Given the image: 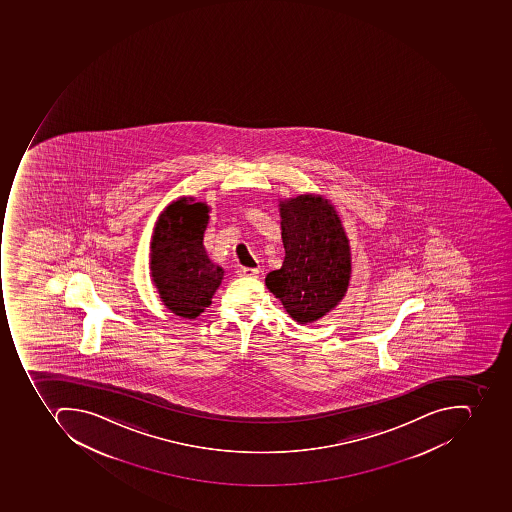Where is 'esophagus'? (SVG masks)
Here are the masks:
<instances>
[{
	"instance_id": "34e87169",
	"label": "esophagus",
	"mask_w": 512,
	"mask_h": 512,
	"mask_svg": "<svg viewBox=\"0 0 512 512\" xmlns=\"http://www.w3.org/2000/svg\"><path fill=\"white\" fill-rule=\"evenodd\" d=\"M260 269L255 268H240L238 269V276L240 277H254L257 276Z\"/></svg>"
}]
</instances>
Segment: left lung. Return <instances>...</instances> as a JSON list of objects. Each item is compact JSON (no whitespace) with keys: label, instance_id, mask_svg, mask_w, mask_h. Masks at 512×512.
Segmentation results:
<instances>
[{"label":"left lung","instance_id":"obj_1","mask_svg":"<svg viewBox=\"0 0 512 512\" xmlns=\"http://www.w3.org/2000/svg\"><path fill=\"white\" fill-rule=\"evenodd\" d=\"M285 258L265 283L299 324L334 310L351 280V246L338 211L319 194L279 199Z\"/></svg>","mask_w":512,"mask_h":512}]
</instances>
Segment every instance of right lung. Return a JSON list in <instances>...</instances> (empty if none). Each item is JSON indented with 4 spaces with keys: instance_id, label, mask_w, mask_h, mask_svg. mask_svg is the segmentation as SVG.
Masks as SVG:
<instances>
[{
    "instance_id": "right-lung-1",
    "label": "right lung",
    "mask_w": 512,
    "mask_h": 512,
    "mask_svg": "<svg viewBox=\"0 0 512 512\" xmlns=\"http://www.w3.org/2000/svg\"><path fill=\"white\" fill-rule=\"evenodd\" d=\"M210 210L207 202L178 197L153 227L150 277L166 309L183 319L205 312L224 279V269L214 265L203 246Z\"/></svg>"
}]
</instances>
